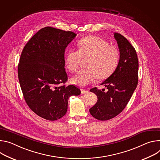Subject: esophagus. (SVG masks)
<instances>
[{
	"instance_id": "1",
	"label": "esophagus",
	"mask_w": 160,
	"mask_h": 160,
	"mask_svg": "<svg viewBox=\"0 0 160 160\" xmlns=\"http://www.w3.org/2000/svg\"><path fill=\"white\" fill-rule=\"evenodd\" d=\"M81 92L82 94H85V93H88V90L81 89Z\"/></svg>"
}]
</instances>
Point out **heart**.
<instances>
[{"instance_id": "b5f03b06", "label": "heart", "mask_w": 160, "mask_h": 160, "mask_svg": "<svg viewBox=\"0 0 160 160\" xmlns=\"http://www.w3.org/2000/svg\"><path fill=\"white\" fill-rule=\"evenodd\" d=\"M83 59H88L87 68L81 70L70 79L73 84L84 87L93 82L97 78L104 79L116 69L119 60V51L114 46L97 36H89L78 42V49H70L65 57L67 68L74 72Z\"/></svg>"}]
</instances>
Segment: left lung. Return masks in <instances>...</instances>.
<instances>
[{
    "mask_svg": "<svg viewBox=\"0 0 160 160\" xmlns=\"http://www.w3.org/2000/svg\"><path fill=\"white\" fill-rule=\"evenodd\" d=\"M119 49V60L114 72L101 85L108 89L90 90L98 97L90 109L93 117L100 121L112 119L125 108L138 84V61L135 48L120 33H114Z\"/></svg>",
    "mask_w": 160,
    "mask_h": 160,
    "instance_id": "1",
    "label": "left lung"
}]
</instances>
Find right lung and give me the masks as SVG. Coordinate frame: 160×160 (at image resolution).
<instances>
[{
    "instance_id": "right-lung-1",
    "label": "right lung",
    "mask_w": 160,
    "mask_h": 160,
    "mask_svg": "<svg viewBox=\"0 0 160 160\" xmlns=\"http://www.w3.org/2000/svg\"><path fill=\"white\" fill-rule=\"evenodd\" d=\"M76 34L50 27L39 30L25 46L18 64V79L25 100L39 116L49 121L67 112L70 96L79 95L74 85L58 86L67 81L65 49Z\"/></svg>"
}]
</instances>
